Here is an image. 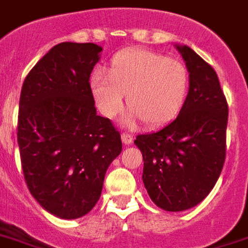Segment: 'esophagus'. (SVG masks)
Returning <instances> with one entry per match:
<instances>
[{
	"instance_id": "obj_1",
	"label": "esophagus",
	"mask_w": 248,
	"mask_h": 248,
	"mask_svg": "<svg viewBox=\"0 0 248 248\" xmlns=\"http://www.w3.org/2000/svg\"><path fill=\"white\" fill-rule=\"evenodd\" d=\"M122 140L125 145L132 144V142H133V135H131V133H123Z\"/></svg>"
}]
</instances>
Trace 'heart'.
Masks as SVG:
<instances>
[{
  "label": "heart",
  "instance_id": "heart-1",
  "mask_svg": "<svg viewBox=\"0 0 248 248\" xmlns=\"http://www.w3.org/2000/svg\"><path fill=\"white\" fill-rule=\"evenodd\" d=\"M107 76L96 70L90 86L96 107L106 117H116L124 108V94L132 109L131 120L159 126L178 116L189 87L184 62L159 52L132 48L116 53Z\"/></svg>",
  "mask_w": 248,
  "mask_h": 248
}]
</instances>
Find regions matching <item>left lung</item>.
I'll return each instance as SVG.
<instances>
[{"label": "left lung", "mask_w": 248, "mask_h": 248, "mask_svg": "<svg viewBox=\"0 0 248 248\" xmlns=\"http://www.w3.org/2000/svg\"><path fill=\"white\" fill-rule=\"evenodd\" d=\"M189 72L179 115L161 131L139 135L145 188L169 212L197 205L215 187L226 157L229 107L215 69L187 46H176Z\"/></svg>", "instance_id": "1"}]
</instances>
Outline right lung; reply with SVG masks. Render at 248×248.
I'll return each instance as SVG.
<instances>
[{
  "mask_svg": "<svg viewBox=\"0 0 248 248\" xmlns=\"http://www.w3.org/2000/svg\"><path fill=\"white\" fill-rule=\"evenodd\" d=\"M100 52L94 43H60L30 70L20 91L16 137L26 184L60 218L95 206L106 171L122 153L119 131L96 115L89 82Z\"/></svg>",
  "mask_w": 248,
  "mask_h": 248,
  "instance_id": "right-lung-1",
  "label": "right lung"
}]
</instances>
